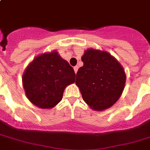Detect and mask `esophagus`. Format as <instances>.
I'll return each instance as SVG.
<instances>
[{
	"label": "esophagus",
	"mask_w": 150,
	"mask_h": 150,
	"mask_svg": "<svg viewBox=\"0 0 150 150\" xmlns=\"http://www.w3.org/2000/svg\"><path fill=\"white\" fill-rule=\"evenodd\" d=\"M78 69H79V67L78 66L74 67V71H75V73H77V71H78Z\"/></svg>",
	"instance_id": "esophagus-1"
}]
</instances>
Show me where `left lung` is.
<instances>
[{
	"label": "left lung",
	"instance_id": "obj_1",
	"mask_svg": "<svg viewBox=\"0 0 150 150\" xmlns=\"http://www.w3.org/2000/svg\"><path fill=\"white\" fill-rule=\"evenodd\" d=\"M83 66L76 74L75 83L84 102L95 110H104L122 95L126 76L117 60L109 52L90 48L82 56Z\"/></svg>",
	"mask_w": 150,
	"mask_h": 150
}]
</instances>
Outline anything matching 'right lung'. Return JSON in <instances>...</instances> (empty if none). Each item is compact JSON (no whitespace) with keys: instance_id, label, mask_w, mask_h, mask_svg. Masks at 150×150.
I'll return each mask as SVG.
<instances>
[{"instance_id":"add662e5","label":"right lung","mask_w":150,"mask_h":150,"mask_svg":"<svg viewBox=\"0 0 150 150\" xmlns=\"http://www.w3.org/2000/svg\"><path fill=\"white\" fill-rule=\"evenodd\" d=\"M75 81L73 67L56 51L35 57L22 76L27 98L42 109H51L57 105L66 86Z\"/></svg>"}]
</instances>
